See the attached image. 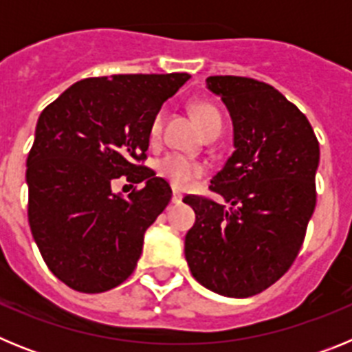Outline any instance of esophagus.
<instances>
[{
  "mask_svg": "<svg viewBox=\"0 0 352 352\" xmlns=\"http://www.w3.org/2000/svg\"><path fill=\"white\" fill-rule=\"evenodd\" d=\"M182 201H183V194L178 190V188H174V190H173V203L179 204Z\"/></svg>",
  "mask_w": 352,
  "mask_h": 352,
  "instance_id": "34e87169",
  "label": "esophagus"
}]
</instances>
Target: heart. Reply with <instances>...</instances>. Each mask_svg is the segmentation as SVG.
<instances>
[{"mask_svg":"<svg viewBox=\"0 0 352 352\" xmlns=\"http://www.w3.org/2000/svg\"><path fill=\"white\" fill-rule=\"evenodd\" d=\"M194 114L197 118L201 129H206L208 125H213V123H222L220 121V113L219 109L214 107L213 104H208V102H197L194 104ZM162 126V114H157L153 120V125H151V135H157L160 132ZM158 170L162 173V176H166L174 186L178 188H185V186L192 185L197 178H201L204 173L203 166L197 164L192 158H186L183 155H167L166 158H162L160 164H158Z\"/></svg>","mask_w":352,"mask_h":352,"instance_id":"1","label":"heart"}]
</instances>
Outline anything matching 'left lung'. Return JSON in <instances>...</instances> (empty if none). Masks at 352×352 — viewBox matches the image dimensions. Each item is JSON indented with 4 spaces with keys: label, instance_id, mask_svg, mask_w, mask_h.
Listing matches in <instances>:
<instances>
[{
    "label": "left lung",
    "instance_id": "obj_1",
    "mask_svg": "<svg viewBox=\"0 0 352 352\" xmlns=\"http://www.w3.org/2000/svg\"><path fill=\"white\" fill-rule=\"evenodd\" d=\"M206 88L229 111L234 151L211 179L222 204L183 199L195 211L185 257L201 285L248 298L296 259L316 208L319 142L305 114L270 84L213 76Z\"/></svg>",
    "mask_w": 352,
    "mask_h": 352
}]
</instances>
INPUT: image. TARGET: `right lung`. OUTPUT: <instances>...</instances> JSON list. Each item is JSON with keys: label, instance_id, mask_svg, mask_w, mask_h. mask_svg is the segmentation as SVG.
Here are the masks:
<instances>
[{"label": "right lung", "instance_id": "right-lung-1", "mask_svg": "<svg viewBox=\"0 0 352 352\" xmlns=\"http://www.w3.org/2000/svg\"><path fill=\"white\" fill-rule=\"evenodd\" d=\"M188 74H126L72 84L43 109L28 155V220L52 273L79 292H104L138 266L144 232L169 204L166 179L139 166L162 104ZM120 175L142 182L126 198Z\"/></svg>", "mask_w": 352, "mask_h": 352}]
</instances>
